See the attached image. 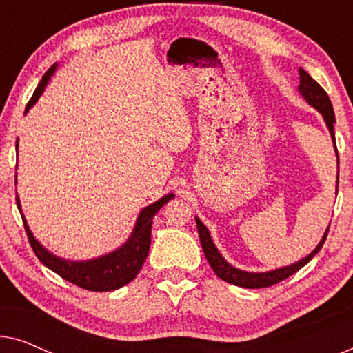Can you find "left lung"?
Returning <instances> with one entry per match:
<instances>
[{
    "label": "left lung",
    "mask_w": 353,
    "mask_h": 353,
    "mask_svg": "<svg viewBox=\"0 0 353 353\" xmlns=\"http://www.w3.org/2000/svg\"><path fill=\"white\" fill-rule=\"evenodd\" d=\"M299 75H301V85H299V93L303 96V99H305L308 104L313 105V108H315L318 112L323 115V119H325V122L327 125V130H330V133H331L332 143H334L337 163H339V154H337L336 138H334L336 117H334V110H332V104H331L330 96H327L326 91L323 90L321 86L318 85L316 81L313 80L312 77L308 75L305 70L299 69ZM337 175H339V173H337ZM337 178H339V176H337ZM337 183H339V180H337ZM196 225H197V231H199V239H201L202 250H204V255H205L207 262L210 263V267L215 272L216 276H219L220 279H223V281H226V283L234 284V286L249 288V289H259V288L273 286V284L283 281V279L289 278V276H291V274L297 273L299 270H301L302 267H305V265L310 262V260L315 257L318 252H320V249L323 248V244H325V241H326L327 231H330V226H327L326 231H325V234H323V238L320 241V244H318L316 248L313 249L312 252L308 254L305 259L299 260V262L292 263V265H288V267L272 270V272L252 273V272H243V270L234 268L233 265H230L228 262H226V260L221 257V254L219 252V249L215 248L214 241H212V238H210L209 230L205 228V225L202 223V221L197 219V216H196Z\"/></svg>",
    "instance_id": "8db88e82"
}]
</instances>
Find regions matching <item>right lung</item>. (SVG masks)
Masks as SVG:
<instances>
[{
	"instance_id": "right-lung-1",
	"label": "right lung",
	"mask_w": 353,
	"mask_h": 353,
	"mask_svg": "<svg viewBox=\"0 0 353 353\" xmlns=\"http://www.w3.org/2000/svg\"><path fill=\"white\" fill-rule=\"evenodd\" d=\"M56 64L51 67L50 70L43 75L40 83H38L35 93L28 101L26 114L33 104L37 103L38 98L45 91V86L50 81L51 75L54 74ZM17 148V144H16ZM175 194L163 196L162 199L154 202V204L144 207L139 212L137 225L127 239V243L120 245L117 250L103 255V257L93 259V260H81V262H74V260H65L61 257H56L54 254H51L50 250L43 248L38 241L33 238L30 228H28L26 216H23L21 210V202L19 197H16L17 207L21 210L23 226H26V233L28 236V243H30L33 252L38 257V260L48 267L52 272L59 274L61 278H64L65 281H69L75 286L88 289V291L94 292H104V291H115V289L125 286L130 281H133L137 278L139 270H141L144 260H146L149 254V248H151V226L152 219L168 201L173 199Z\"/></svg>"
}]
</instances>
